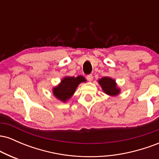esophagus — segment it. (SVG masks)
<instances>
[{"label": "esophagus", "mask_w": 159, "mask_h": 159, "mask_svg": "<svg viewBox=\"0 0 159 159\" xmlns=\"http://www.w3.org/2000/svg\"><path fill=\"white\" fill-rule=\"evenodd\" d=\"M87 79L88 80V81H92L93 79V77L92 75H88L87 76Z\"/></svg>", "instance_id": "esophagus-1"}]
</instances>
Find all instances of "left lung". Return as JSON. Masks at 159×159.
<instances>
[{
	"instance_id": "left-lung-1",
	"label": "left lung",
	"mask_w": 159,
	"mask_h": 159,
	"mask_svg": "<svg viewBox=\"0 0 159 159\" xmlns=\"http://www.w3.org/2000/svg\"><path fill=\"white\" fill-rule=\"evenodd\" d=\"M103 92L111 96H116L120 94V89L117 87L116 81L110 77H103L98 81Z\"/></svg>"
}]
</instances>
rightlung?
<instances>
[{"instance_id": "add662e5", "label": "right lung", "mask_w": 159, "mask_h": 159, "mask_svg": "<svg viewBox=\"0 0 159 159\" xmlns=\"http://www.w3.org/2000/svg\"><path fill=\"white\" fill-rule=\"evenodd\" d=\"M86 81L85 78L81 75H78L76 78L67 76L63 78L61 83L53 88V94L60 101L66 102L73 96L78 86L82 82Z\"/></svg>"}]
</instances>
